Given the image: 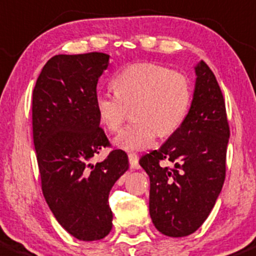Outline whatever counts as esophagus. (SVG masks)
Listing matches in <instances>:
<instances>
[{"mask_svg": "<svg viewBox=\"0 0 256 256\" xmlns=\"http://www.w3.org/2000/svg\"><path fill=\"white\" fill-rule=\"evenodd\" d=\"M128 159H129V164H130V168H139L138 155L134 154V152H129Z\"/></svg>", "mask_w": 256, "mask_h": 256, "instance_id": "34e87169", "label": "esophagus"}]
</instances>
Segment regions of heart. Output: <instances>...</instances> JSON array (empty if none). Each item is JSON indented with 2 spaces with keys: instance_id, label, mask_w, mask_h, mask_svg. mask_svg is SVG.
<instances>
[{
  "instance_id": "b5f03b06",
  "label": "heart",
  "mask_w": 256,
  "mask_h": 256,
  "mask_svg": "<svg viewBox=\"0 0 256 256\" xmlns=\"http://www.w3.org/2000/svg\"><path fill=\"white\" fill-rule=\"evenodd\" d=\"M116 91L96 94V108L102 124L117 132L133 108L134 120L116 136L124 150L148 149L159 133L168 136L185 120L191 104V84L185 74L152 62L129 65L114 78Z\"/></svg>"
}]
</instances>
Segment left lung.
Here are the masks:
<instances>
[{
    "mask_svg": "<svg viewBox=\"0 0 256 256\" xmlns=\"http://www.w3.org/2000/svg\"><path fill=\"white\" fill-rule=\"evenodd\" d=\"M194 98L185 120L158 150L139 160L150 178L149 212L155 228L174 238L196 232L214 206L226 178L229 123L214 74L196 66ZM168 160L174 166H160Z\"/></svg>",
    "mask_w": 256,
    "mask_h": 256,
    "instance_id": "1",
    "label": "left lung"
}]
</instances>
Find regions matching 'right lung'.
Here are the masks:
<instances>
[{"label": "right lung", "mask_w": 256, "mask_h": 256, "mask_svg": "<svg viewBox=\"0 0 256 256\" xmlns=\"http://www.w3.org/2000/svg\"><path fill=\"white\" fill-rule=\"evenodd\" d=\"M110 55H55L33 90L32 124L42 191L60 226L78 240L104 238L112 229L108 194L128 170V155L112 150L101 162L92 158L110 146L100 127L97 81Z\"/></svg>", "instance_id": "right-lung-1"}]
</instances>
